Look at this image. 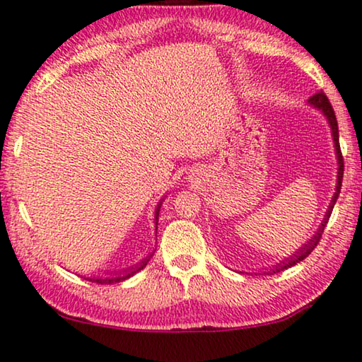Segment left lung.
I'll return each instance as SVG.
<instances>
[{
  "mask_svg": "<svg viewBox=\"0 0 362 362\" xmlns=\"http://www.w3.org/2000/svg\"><path fill=\"white\" fill-rule=\"evenodd\" d=\"M310 103H311L313 105H315V107L321 109L322 112H325L327 122H329V125H331L332 141H334L336 153H338V163H339V170H338V187H336V194H334V197H332V200H331L329 210H327L326 218H325V221H322V223H321V228L317 230V233L310 240V242H308V243L305 245V247H303V248L300 250V252H296V255H295V257H291V259H288V262L283 263V264H278V267L273 269V273L283 272V269H286V268L293 267V264L303 262V259H305V258L308 257V255H310V253L313 252V250H315V248L317 247V243H320V240H321L322 231H325V226H326L327 220H329V216H331V211H332V209H334L336 200H338V195H339V192H341V184H343L344 160H343V153H341V147H339V131H338V120H336L334 109H332L329 99H327V95H326L325 93H322V90H321V93H316L315 95H311Z\"/></svg>",
  "mask_w": 362,
  "mask_h": 362,
  "instance_id": "left-lung-1",
  "label": "left lung"
}]
</instances>
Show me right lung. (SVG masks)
<instances>
[{
  "instance_id": "right-lung-1",
  "label": "right lung",
  "mask_w": 362,
  "mask_h": 362,
  "mask_svg": "<svg viewBox=\"0 0 362 362\" xmlns=\"http://www.w3.org/2000/svg\"><path fill=\"white\" fill-rule=\"evenodd\" d=\"M158 210H160V205L157 206V211H156V218H157V216H158ZM157 221H158V220H157ZM148 259H151V257L144 259V262H142L141 264H137V267H132L131 269H127V272H122V273H115V274L110 273V276H107V278H88V279H89V281H94V283H98V285H110V283H119V281H124V279H127V278L134 276V274L139 273V272H141V269L146 268V264L148 263Z\"/></svg>"
}]
</instances>
